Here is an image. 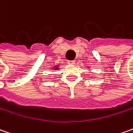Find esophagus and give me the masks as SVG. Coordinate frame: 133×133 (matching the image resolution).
<instances>
[{"mask_svg":"<svg viewBox=\"0 0 133 133\" xmlns=\"http://www.w3.org/2000/svg\"><path fill=\"white\" fill-rule=\"evenodd\" d=\"M68 62H69V64H75V61H68Z\"/></svg>","mask_w":133,"mask_h":133,"instance_id":"obj_1","label":"esophagus"}]
</instances>
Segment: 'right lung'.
<instances>
[{"label":"right lung","instance_id":"right-lung-1","mask_svg":"<svg viewBox=\"0 0 133 133\" xmlns=\"http://www.w3.org/2000/svg\"><path fill=\"white\" fill-rule=\"evenodd\" d=\"M55 68V69H58V67H54Z\"/></svg>","mask_w":133,"mask_h":133}]
</instances>
